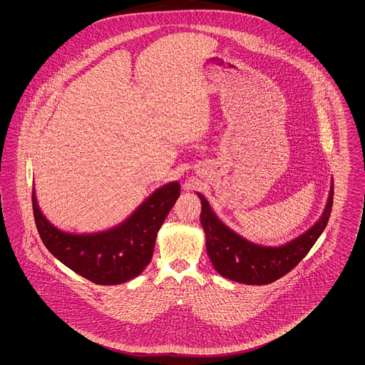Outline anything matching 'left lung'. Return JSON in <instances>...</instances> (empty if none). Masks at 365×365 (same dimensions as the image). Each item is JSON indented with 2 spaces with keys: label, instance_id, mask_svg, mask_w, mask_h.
Instances as JSON below:
<instances>
[{
  "label": "left lung",
  "instance_id": "1",
  "mask_svg": "<svg viewBox=\"0 0 365 365\" xmlns=\"http://www.w3.org/2000/svg\"><path fill=\"white\" fill-rule=\"evenodd\" d=\"M198 197L202 204L201 225L207 235V250L215 269L222 277L235 282L268 284L298 265L324 231L330 219L334 186L320 220L294 241L279 247H264L247 242L215 216L202 194H198Z\"/></svg>",
  "mask_w": 365,
  "mask_h": 365
}]
</instances>
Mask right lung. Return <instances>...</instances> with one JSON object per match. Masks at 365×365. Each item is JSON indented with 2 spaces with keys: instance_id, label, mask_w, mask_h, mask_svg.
I'll return each mask as SVG.
<instances>
[{
  "instance_id": "add662e5",
  "label": "right lung",
  "mask_w": 365,
  "mask_h": 365,
  "mask_svg": "<svg viewBox=\"0 0 365 365\" xmlns=\"http://www.w3.org/2000/svg\"><path fill=\"white\" fill-rule=\"evenodd\" d=\"M180 192L178 182L155 191L124 223L109 231L73 235L53 227L41 213L33 189L39 237L56 259L97 284H119L139 275L152 260L157 231Z\"/></svg>"
}]
</instances>
